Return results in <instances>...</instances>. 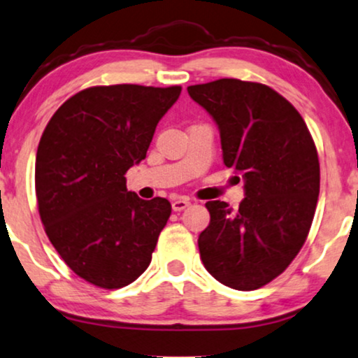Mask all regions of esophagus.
<instances>
[{"label":"esophagus","mask_w":358,"mask_h":358,"mask_svg":"<svg viewBox=\"0 0 358 358\" xmlns=\"http://www.w3.org/2000/svg\"><path fill=\"white\" fill-rule=\"evenodd\" d=\"M189 206H190V202L187 201V199H178V201L173 202V210L180 212V210H184V208H187Z\"/></svg>","instance_id":"esophagus-1"}]
</instances>
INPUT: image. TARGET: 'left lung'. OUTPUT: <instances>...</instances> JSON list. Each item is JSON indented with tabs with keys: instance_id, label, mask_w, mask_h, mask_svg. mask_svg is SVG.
I'll use <instances>...</instances> for the list:
<instances>
[{
	"instance_id": "obj_1",
	"label": "left lung",
	"mask_w": 358,
	"mask_h": 358,
	"mask_svg": "<svg viewBox=\"0 0 358 358\" xmlns=\"http://www.w3.org/2000/svg\"><path fill=\"white\" fill-rule=\"evenodd\" d=\"M187 92L215 120L225 166L245 180L238 210L206 203L202 263L222 285L258 289L289 266L308 238L321 184L314 139L299 111L263 83L220 78Z\"/></svg>"
}]
</instances>
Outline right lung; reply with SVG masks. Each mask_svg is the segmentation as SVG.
Returning <instances> with one entry per match:
<instances>
[{
    "label": "right lung",
    "instance_id": "add662e5",
    "mask_svg": "<svg viewBox=\"0 0 358 358\" xmlns=\"http://www.w3.org/2000/svg\"><path fill=\"white\" fill-rule=\"evenodd\" d=\"M179 85L90 87L49 120L36 155V197L50 243L90 285L118 289L151 263L171 203L127 189Z\"/></svg>",
    "mask_w": 358,
    "mask_h": 358
}]
</instances>
